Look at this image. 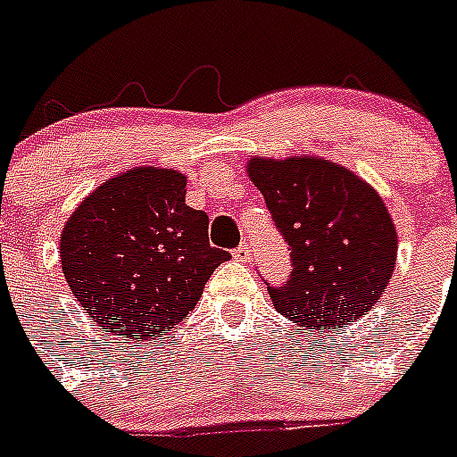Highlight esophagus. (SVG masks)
Wrapping results in <instances>:
<instances>
[{"mask_svg": "<svg viewBox=\"0 0 457 457\" xmlns=\"http://www.w3.org/2000/svg\"><path fill=\"white\" fill-rule=\"evenodd\" d=\"M250 253H253V250H250V245H245V243H241V245H238V248L232 253V257L237 259V262H248Z\"/></svg>", "mask_w": 457, "mask_h": 457, "instance_id": "esophagus-1", "label": "esophagus"}]
</instances>
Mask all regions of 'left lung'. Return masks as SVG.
Returning <instances> with one entry per match:
<instances>
[{
    "mask_svg": "<svg viewBox=\"0 0 457 457\" xmlns=\"http://www.w3.org/2000/svg\"><path fill=\"white\" fill-rule=\"evenodd\" d=\"M248 176L291 250L288 281L268 287L275 309L320 331L368 313L396 262V229L381 195L322 157H253Z\"/></svg>",
    "mask_w": 457,
    "mask_h": 457,
    "instance_id": "obj_1",
    "label": "left lung"
}]
</instances>
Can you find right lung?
Wrapping results in <instances>:
<instances>
[{
	"mask_svg": "<svg viewBox=\"0 0 457 457\" xmlns=\"http://www.w3.org/2000/svg\"><path fill=\"white\" fill-rule=\"evenodd\" d=\"M180 170L137 166L76 207L61 234L71 293L104 329L137 343L173 329L229 253L209 245V216L185 203Z\"/></svg>",
	"mask_w": 457,
	"mask_h": 457,
	"instance_id": "right-lung-1",
	"label": "right lung"
}]
</instances>
